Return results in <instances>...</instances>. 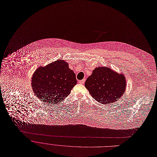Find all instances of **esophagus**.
<instances>
[{
	"label": "esophagus",
	"instance_id": "34e87169",
	"mask_svg": "<svg viewBox=\"0 0 157 157\" xmlns=\"http://www.w3.org/2000/svg\"><path fill=\"white\" fill-rule=\"evenodd\" d=\"M85 79H82V80H79V83H80V84H83L84 83H85Z\"/></svg>",
	"mask_w": 157,
	"mask_h": 157
}]
</instances>
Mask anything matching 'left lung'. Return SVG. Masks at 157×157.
<instances>
[{
	"instance_id": "1",
	"label": "left lung",
	"mask_w": 157,
	"mask_h": 157,
	"mask_svg": "<svg viewBox=\"0 0 157 157\" xmlns=\"http://www.w3.org/2000/svg\"><path fill=\"white\" fill-rule=\"evenodd\" d=\"M85 86L91 97L102 104H110L121 98L125 93L126 80L124 75L107 67H98L93 71Z\"/></svg>"
}]
</instances>
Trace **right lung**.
<instances>
[{
  "mask_svg": "<svg viewBox=\"0 0 157 157\" xmlns=\"http://www.w3.org/2000/svg\"><path fill=\"white\" fill-rule=\"evenodd\" d=\"M35 95L49 104H57L67 97L77 81L73 71L64 60L59 59L40 67L31 78Z\"/></svg>",
  "mask_w": 157,
  "mask_h": 157,
  "instance_id": "1",
  "label": "right lung"
}]
</instances>
